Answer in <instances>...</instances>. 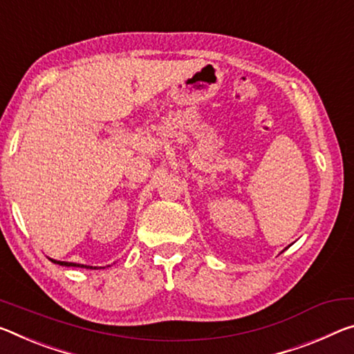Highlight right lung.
<instances>
[{
	"label": "right lung",
	"instance_id": "right-lung-1",
	"mask_svg": "<svg viewBox=\"0 0 354 354\" xmlns=\"http://www.w3.org/2000/svg\"><path fill=\"white\" fill-rule=\"evenodd\" d=\"M52 260V258H50ZM53 263H56V265H61V266H78V268H89L93 269V266H85V265H77V263H69V261H56V260H52ZM96 269V268H94Z\"/></svg>",
	"mask_w": 354,
	"mask_h": 354
}]
</instances>
